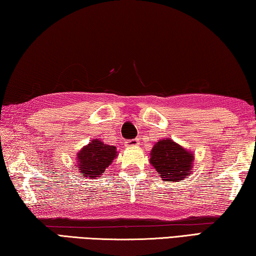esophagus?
<instances>
[{
    "mask_svg": "<svg viewBox=\"0 0 256 256\" xmlns=\"http://www.w3.org/2000/svg\"><path fill=\"white\" fill-rule=\"evenodd\" d=\"M138 146V138H133V140L125 142V146H128V148H136V146Z\"/></svg>",
    "mask_w": 256,
    "mask_h": 256,
    "instance_id": "34e87169",
    "label": "esophagus"
}]
</instances>
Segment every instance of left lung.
Wrapping results in <instances>:
<instances>
[{"label": "left lung", "mask_w": 256, "mask_h": 256, "mask_svg": "<svg viewBox=\"0 0 256 256\" xmlns=\"http://www.w3.org/2000/svg\"><path fill=\"white\" fill-rule=\"evenodd\" d=\"M194 154L172 138H162L152 146L150 164L164 182H180L192 174Z\"/></svg>", "instance_id": "8db88e82"}]
</instances>
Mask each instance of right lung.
Instances as JSON below:
<instances>
[{
  "instance_id": "right-lung-1",
  "label": "right lung",
  "mask_w": 256,
  "mask_h": 256,
  "mask_svg": "<svg viewBox=\"0 0 256 256\" xmlns=\"http://www.w3.org/2000/svg\"><path fill=\"white\" fill-rule=\"evenodd\" d=\"M118 156V151L115 146L106 144L98 138H94L76 154V166L79 168L80 175L84 178H97L102 177V172Z\"/></svg>"
}]
</instances>
